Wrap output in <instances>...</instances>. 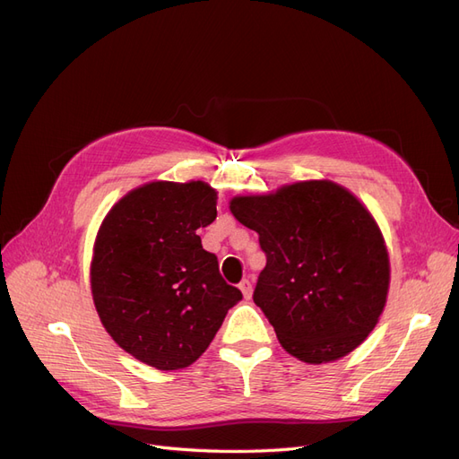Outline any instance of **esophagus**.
I'll return each mask as SVG.
<instances>
[{
  "label": "esophagus",
  "mask_w": 459,
  "mask_h": 459,
  "mask_svg": "<svg viewBox=\"0 0 459 459\" xmlns=\"http://www.w3.org/2000/svg\"><path fill=\"white\" fill-rule=\"evenodd\" d=\"M240 291L244 293V297H246V299H249V297H251V291H253V283H251V280H242V281H240Z\"/></svg>",
  "instance_id": "esophagus-1"
}]
</instances>
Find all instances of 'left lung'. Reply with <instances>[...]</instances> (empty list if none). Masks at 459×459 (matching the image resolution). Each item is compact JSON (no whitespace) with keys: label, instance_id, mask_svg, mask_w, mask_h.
Segmentation results:
<instances>
[{"label":"left lung","instance_id":"8db88e82","mask_svg":"<svg viewBox=\"0 0 459 459\" xmlns=\"http://www.w3.org/2000/svg\"><path fill=\"white\" fill-rule=\"evenodd\" d=\"M232 215L259 234L266 266L253 302L280 344L304 363H327L375 329L389 287L382 234L363 204L331 181L236 196Z\"/></svg>","mask_w":459,"mask_h":459}]
</instances>
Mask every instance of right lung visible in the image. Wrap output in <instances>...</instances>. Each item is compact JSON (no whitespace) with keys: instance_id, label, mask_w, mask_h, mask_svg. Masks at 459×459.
<instances>
[{"instance_id":"1","label":"right lung","mask_w":459,"mask_h":459,"mask_svg":"<svg viewBox=\"0 0 459 459\" xmlns=\"http://www.w3.org/2000/svg\"><path fill=\"white\" fill-rule=\"evenodd\" d=\"M215 206L206 183L155 181L118 200L100 227L91 266L98 316L149 367L195 363L242 299L196 234L213 223Z\"/></svg>"}]
</instances>
